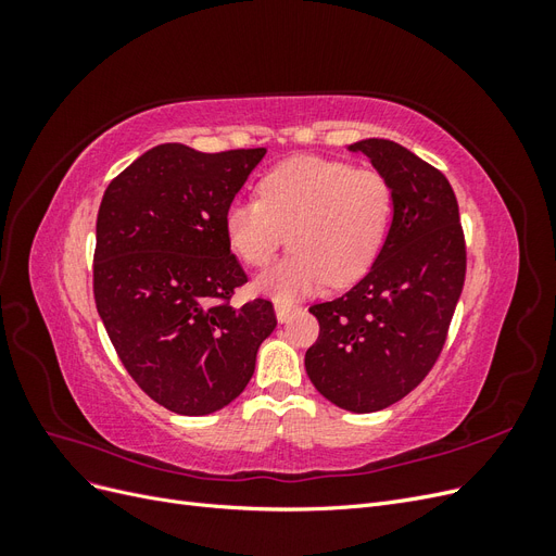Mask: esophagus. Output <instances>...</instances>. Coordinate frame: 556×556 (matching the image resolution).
<instances>
[{
  "label": "esophagus",
  "instance_id": "esophagus-1",
  "mask_svg": "<svg viewBox=\"0 0 556 556\" xmlns=\"http://www.w3.org/2000/svg\"><path fill=\"white\" fill-rule=\"evenodd\" d=\"M292 313H294V308H292V306L276 304V317H278V323H280V325H282V323H288V319L292 317Z\"/></svg>",
  "mask_w": 556,
  "mask_h": 556
}]
</instances>
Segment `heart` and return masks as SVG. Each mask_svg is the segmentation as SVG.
Masks as SVG:
<instances>
[{
    "mask_svg": "<svg viewBox=\"0 0 556 556\" xmlns=\"http://www.w3.org/2000/svg\"><path fill=\"white\" fill-rule=\"evenodd\" d=\"M392 220V190L371 169L299 155L260 180V199H233L223 229L250 266L271 262L290 231L292 255L257 276V292L278 304L315 292L329 280L350 285L374 266Z\"/></svg>",
    "mask_w": 556,
    "mask_h": 556,
    "instance_id": "obj_1",
    "label": "heart"
}]
</instances>
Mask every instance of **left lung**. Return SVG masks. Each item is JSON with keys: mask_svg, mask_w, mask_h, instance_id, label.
Returning <instances> with one entry per match:
<instances>
[{"mask_svg": "<svg viewBox=\"0 0 556 556\" xmlns=\"http://www.w3.org/2000/svg\"><path fill=\"white\" fill-rule=\"evenodd\" d=\"M348 150L371 160L390 185L392 223L355 288L311 306L319 336L306 374L333 406L376 413L413 392L439 359L464 288L466 248L457 197L439 169L387 139Z\"/></svg>", "mask_w": 556, "mask_h": 556, "instance_id": "1", "label": "left lung"}]
</instances>
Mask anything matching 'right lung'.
<instances>
[{
	"instance_id": "obj_1",
	"label": "right lung",
	"mask_w": 556,
	"mask_h": 556,
	"mask_svg": "<svg viewBox=\"0 0 556 556\" xmlns=\"http://www.w3.org/2000/svg\"><path fill=\"white\" fill-rule=\"evenodd\" d=\"M264 155L162 143L113 178L99 206L97 313L127 374L172 413L225 408L276 329L271 301L227 304L248 278L223 215Z\"/></svg>"
}]
</instances>
